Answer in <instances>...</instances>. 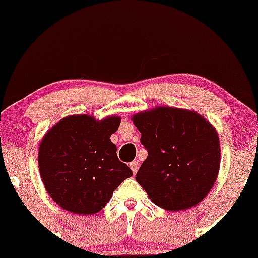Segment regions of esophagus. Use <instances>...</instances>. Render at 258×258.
I'll return each mask as SVG.
<instances>
[{"mask_svg":"<svg viewBox=\"0 0 258 258\" xmlns=\"http://www.w3.org/2000/svg\"><path fill=\"white\" fill-rule=\"evenodd\" d=\"M129 167H130V169H132V171H133V174L135 175L136 172H137V170H139V162H136V161H134V162H132V163L129 164Z\"/></svg>","mask_w":258,"mask_h":258,"instance_id":"1","label":"esophagus"}]
</instances>
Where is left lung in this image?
<instances>
[{
	"instance_id": "obj_1",
	"label": "left lung",
	"mask_w": 258,
	"mask_h": 258,
	"mask_svg": "<svg viewBox=\"0 0 258 258\" xmlns=\"http://www.w3.org/2000/svg\"><path fill=\"white\" fill-rule=\"evenodd\" d=\"M148 157L136 181L162 209L181 211L204 200L216 182L221 147L214 125L189 109L155 107L132 116Z\"/></svg>"
}]
</instances>
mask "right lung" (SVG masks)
<instances>
[{"label":"right lung","mask_w":258,"mask_h":258,"mask_svg":"<svg viewBox=\"0 0 258 258\" xmlns=\"http://www.w3.org/2000/svg\"><path fill=\"white\" fill-rule=\"evenodd\" d=\"M116 115H70L51 126L38 147L42 182L54 202L72 214L94 215L133 171L119 162L110 136L118 129Z\"/></svg>","instance_id":"obj_1"}]
</instances>
